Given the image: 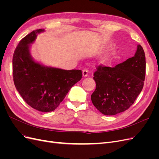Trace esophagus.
I'll list each match as a JSON object with an SVG mask.
<instances>
[{"label": "esophagus", "instance_id": "34e87169", "mask_svg": "<svg viewBox=\"0 0 159 159\" xmlns=\"http://www.w3.org/2000/svg\"><path fill=\"white\" fill-rule=\"evenodd\" d=\"M88 73H89V71H88V70H86V69L83 70V71H82V75H83L84 77H87L88 75Z\"/></svg>", "mask_w": 159, "mask_h": 159}]
</instances>
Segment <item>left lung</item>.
<instances>
[{"mask_svg":"<svg viewBox=\"0 0 159 159\" xmlns=\"http://www.w3.org/2000/svg\"><path fill=\"white\" fill-rule=\"evenodd\" d=\"M145 52L137 45L135 54L113 68L100 65L93 74L96 88L91 102L105 115H114L128 109L143 88L145 78Z\"/></svg>","mask_w":159,"mask_h":159,"instance_id":"1","label":"left lung"}]
</instances>
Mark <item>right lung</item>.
Listing matches in <instances>:
<instances>
[{"mask_svg": "<svg viewBox=\"0 0 159 159\" xmlns=\"http://www.w3.org/2000/svg\"><path fill=\"white\" fill-rule=\"evenodd\" d=\"M44 31L33 30L18 43L12 57V74L16 89L25 102L39 111L50 112L58 107L82 73L45 66L32 58L30 44Z\"/></svg>", "mask_w": 159, "mask_h": 159, "instance_id": "1", "label": "right lung"}]
</instances>
